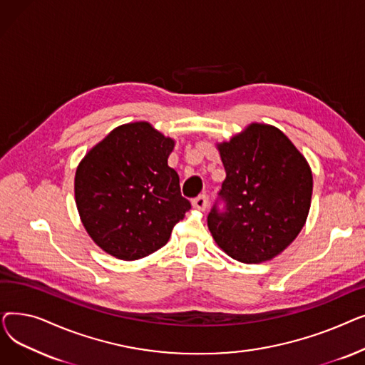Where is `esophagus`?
I'll return each instance as SVG.
<instances>
[{
	"label": "esophagus",
	"instance_id": "esophagus-1",
	"mask_svg": "<svg viewBox=\"0 0 365 365\" xmlns=\"http://www.w3.org/2000/svg\"><path fill=\"white\" fill-rule=\"evenodd\" d=\"M207 204H208V200L205 195H200L197 197L194 201H192V205L197 208V210H201V212H204V210L207 208Z\"/></svg>",
	"mask_w": 365,
	"mask_h": 365
}]
</instances>
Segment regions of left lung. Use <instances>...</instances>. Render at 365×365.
<instances>
[{"mask_svg":"<svg viewBox=\"0 0 365 365\" xmlns=\"http://www.w3.org/2000/svg\"><path fill=\"white\" fill-rule=\"evenodd\" d=\"M217 149L226 179L207 217L210 232L238 262L271 260L294 241L308 217L309 164L281 130L267 124L253 123Z\"/></svg>","mask_w":365,"mask_h":365,"instance_id":"1","label":"left lung"}]
</instances>
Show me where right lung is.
<instances>
[{
	"label": "right lung",
	"mask_w": 365,
	"mask_h": 365,
	"mask_svg": "<svg viewBox=\"0 0 365 365\" xmlns=\"http://www.w3.org/2000/svg\"><path fill=\"white\" fill-rule=\"evenodd\" d=\"M175 140L149 123L120 125L88 150L75 173V202L91 240L138 260L164 247L190 202L168 167Z\"/></svg>",
	"instance_id": "obj_1"
}]
</instances>
